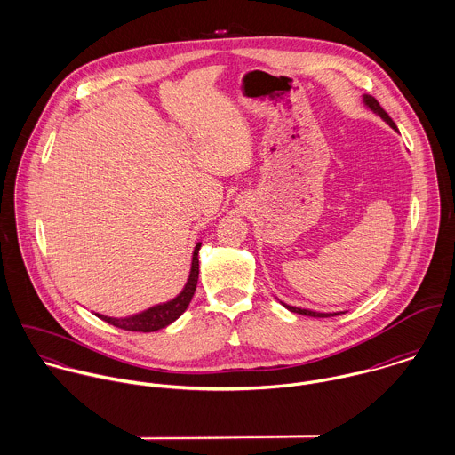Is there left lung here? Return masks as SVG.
Masks as SVG:
<instances>
[{"instance_id": "left-lung-1", "label": "left lung", "mask_w": 455, "mask_h": 455, "mask_svg": "<svg viewBox=\"0 0 455 455\" xmlns=\"http://www.w3.org/2000/svg\"><path fill=\"white\" fill-rule=\"evenodd\" d=\"M363 103L373 112V114H377L382 121H386L387 124H389L390 128L394 131H397L395 128V124H394V121L390 119L389 114L380 107V103L373 98V96H370V94H364L363 96ZM282 303V301H280ZM289 312H292V314H299V315H307V317H334V315H339V314H345V312H334V314H321V312H314V310H307V308H298V307H291V305H285V303H282Z\"/></svg>"}]
</instances>
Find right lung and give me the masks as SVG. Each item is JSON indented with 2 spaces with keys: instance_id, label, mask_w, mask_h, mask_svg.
Returning a JSON list of instances; mask_svg holds the SVG:
<instances>
[{
  "instance_id": "add662e5",
  "label": "right lung",
  "mask_w": 455,
  "mask_h": 455,
  "mask_svg": "<svg viewBox=\"0 0 455 455\" xmlns=\"http://www.w3.org/2000/svg\"><path fill=\"white\" fill-rule=\"evenodd\" d=\"M201 249V242L196 243L195 252H193V262H191V271H189V278L184 285V289L180 291L179 296H175L173 299L150 307L136 315L131 317H123V319H116V317H107L101 314H94L96 317L103 319L108 324L121 327L124 331H138V332H152V331H159L166 325L175 323L189 307L193 296H195L196 285H197V275H199V260H197V252Z\"/></svg>"
}]
</instances>
